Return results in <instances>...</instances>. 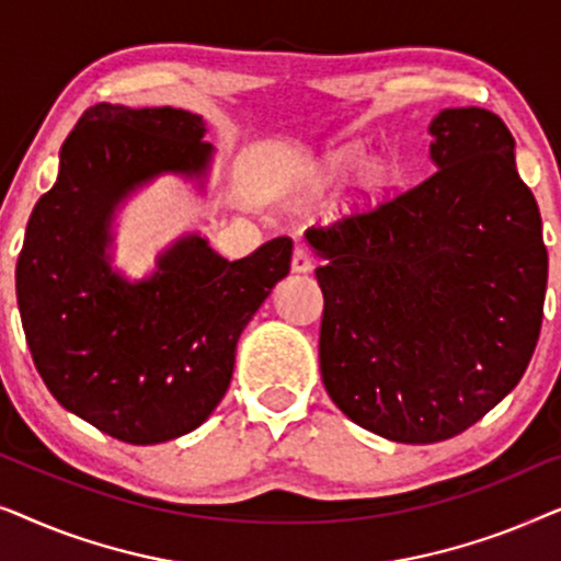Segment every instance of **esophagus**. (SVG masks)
<instances>
[{
	"mask_svg": "<svg viewBox=\"0 0 561 561\" xmlns=\"http://www.w3.org/2000/svg\"><path fill=\"white\" fill-rule=\"evenodd\" d=\"M311 265H313L311 252L306 250L304 244H296L294 257H290V271H294V273H309Z\"/></svg>",
	"mask_w": 561,
	"mask_h": 561,
	"instance_id": "esophagus-1",
	"label": "esophagus"
}]
</instances>
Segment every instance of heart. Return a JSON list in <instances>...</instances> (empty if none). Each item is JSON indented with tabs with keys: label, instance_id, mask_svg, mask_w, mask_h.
I'll use <instances>...</instances> for the list:
<instances>
[{
	"label": "heart",
	"instance_id": "obj_1",
	"mask_svg": "<svg viewBox=\"0 0 561 561\" xmlns=\"http://www.w3.org/2000/svg\"><path fill=\"white\" fill-rule=\"evenodd\" d=\"M352 168H355V163H352L350 158H334L332 173L334 175H347V173H352Z\"/></svg>",
	"mask_w": 561,
	"mask_h": 561
}]
</instances>
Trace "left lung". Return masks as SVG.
<instances>
[{"label":"left lung","mask_w":561,"mask_h":561,"mask_svg":"<svg viewBox=\"0 0 561 561\" xmlns=\"http://www.w3.org/2000/svg\"><path fill=\"white\" fill-rule=\"evenodd\" d=\"M436 171L332 227L306 229L324 265L321 380L344 416L403 444L462 434L524 378L541 332V214L497 114H436Z\"/></svg>","instance_id":"left-lung-1"}]
</instances>
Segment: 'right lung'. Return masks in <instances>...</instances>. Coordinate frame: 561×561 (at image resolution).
<instances>
[{"instance_id":"1","label":"right lung","mask_w":561,"mask_h":561,"mask_svg":"<svg viewBox=\"0 0 561 561\" xmlns=\"http://www.w3.org/2000/svg\"><path fill=\"white\" fill-rule=\"evenodd\" d=\"M198 114L89 106L60 148L58 179L30 214L18 306L53 398L127 444L171 442L225 398L242 329L290 271V237L225 260L202 234L175 240L158 271H112L119 202L163 173L202 181L214 148Z\"/></svg>"}]
</instances>
